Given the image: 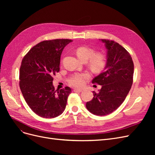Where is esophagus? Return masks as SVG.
Here are the masks:
<instances>
[{"instance_id":"34e87169","label":"esophagus","mask_w":155,"mask_h":155,"mask_svg":"<svg viewBox=\"0 0 155 155\" xmlns=\"http://www.w3.org/2000/svg\"><path fill=\"white\" fill-rule=\"evenodd\" d=\"M74 92H81L83 91L82 89H78V88H75L74 90Z\"/></svg>"}]
</instances>
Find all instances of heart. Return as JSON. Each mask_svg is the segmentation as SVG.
Masks as SVG:
<instances>
[{"label":"heart","instance_id":"b5f03b06","mask_svg":"<svg viewBox=\"0 0 155 155\" xmlns=\"http://www.w3.org/2000/svg\"><path fill=\"white\" fill-rule=\"evenodd\" d=\"M76 53L78 58L81 61L89 59L88 64L95 72H99L104 68L106 64V57L102 53H96L92 49L85 46H81L76 49ZM90 74L87 72L76 74L69 79V84L74 87H81L85 85V81L90 78Z\"/></svg>","mask_w":155,"mask_h":155}]
</instances>
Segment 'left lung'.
Wrapping results in <instances>:
<instances>
[{"label": "left lung", "mask_w": 155, "mask_h": 155, "mask_svg": "<svg viewBox=\"0 0 155 155\" xmlns=\"http://www.w3.org/2000/svg\"><path fill=\"white\" fill-rule=\"evenodd\" d=\"M107 49V62L104 71L92 83L101 85L94 92L92 100L86 104L87 110L97 116H105L116 110L124 101L133 84L134 64L123 46L114 41L100 39Z\"/></svg>", "instance_id": "left-lung-1"}]
</instances>
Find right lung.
I'll list each match as a JSON object with an SVG mask.
<instances>
[{
  "label": "right lung",
  "mask_w": 155,
  "mask_h": 155,
  "mask_svg": "<svg viewBox=\"0 0 155 155\" xmlns=\"http://www.w3.org/2000/svg\"><path fill=\"white\" fill-rule=\"evenodd\" d=\"M70 39L44 41L34 46L22 61L19 86L28 105L36 114L55 118L66 108L71 88L55 91L52 76L59 71L61 55Z\"/></svg>",
  "instance_id": "add662e5"
}]
</instances>
